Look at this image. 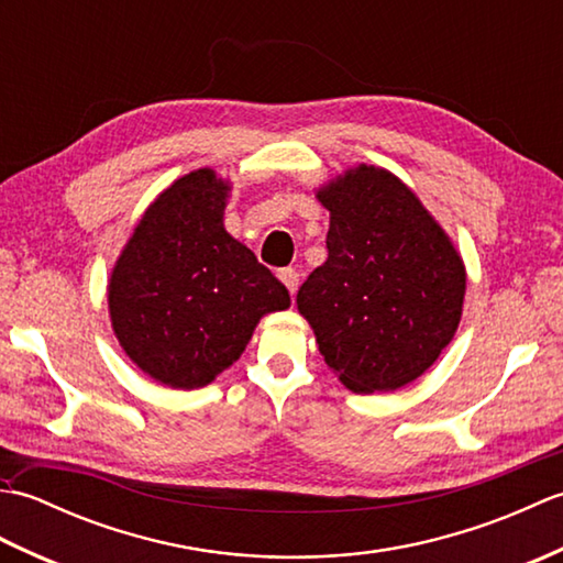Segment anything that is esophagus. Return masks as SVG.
<instances>
[{"mask_svg":"<svg viewBox=\"0 0 563 563\" xmlns=\"http://www.w3.org/2000/svg\"><path fill=\"white\" fill-rule=\"evenodd\" d=\"M278 278L283 280V285H285V288H288V292H290V295H295V292H297V285H300V275H297V271H292V268H283V271L278 273Z\"/></svg>","mask_w":563,"mask_h":563,"instance_id":"esophagus-1","label":"esophagus"}]
</instances>
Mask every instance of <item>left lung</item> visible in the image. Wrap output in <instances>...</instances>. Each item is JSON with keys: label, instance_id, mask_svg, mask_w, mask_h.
<instances>
[{"label": "left lung", "instance_id": "left-lung-1", "mask_svg": "<svg viewBox=\"0 0 563 563\" xmlns=\"http://www.w3.org/2000/svg\"><path fill=\"white\" fill-rule=\"evenodd\" d=\"M317 198L331 214L329 258L302 283L297 309L351 391L409 385L460 327L462 256L413 190L379 166L349 169Z\"/></svg>", "mask_w": 563, "mask_h": 563}]
</instances>
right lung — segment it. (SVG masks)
Instances as JSON below:
<instances>
[{"label":"right lung","instance_id":"obj_1","mask_svg":"<svg viewBox=\"0 0 563 563\" xmlns=\"http://www.w3.org/2000/svg\"><path fill=\"white\" fill-rule=\"evenodd\" d=\"M230 181L196 169L142 214L109 280L115 339L142 373L198 389L244 353L263 314L290 295L254 251L224 230Z\"/></svg>","mask_w":563,"mask_h":563}]
</instances>
